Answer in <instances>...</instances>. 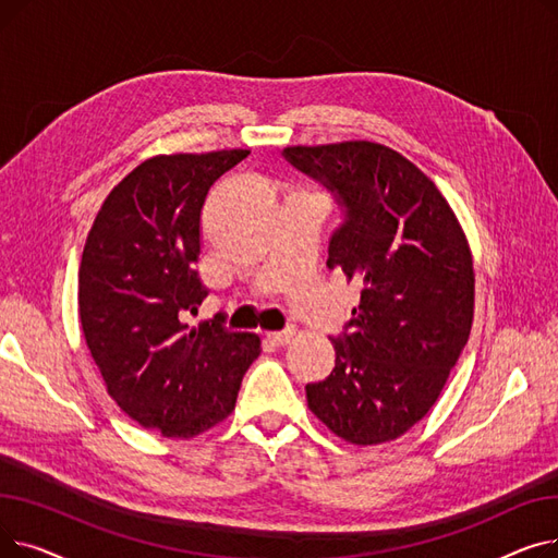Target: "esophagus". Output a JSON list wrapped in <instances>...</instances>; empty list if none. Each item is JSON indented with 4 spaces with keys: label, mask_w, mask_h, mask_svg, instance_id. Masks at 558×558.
Instances as JSON below:
<instances>
[{
    "label": "esophagus",
    "mask_w": 558,
    "mask_h": 558,
    "mask_svg": "<svg viewBox=\"0 0 558 558\" xmlns=\"http://www.w3.org/2000/svg\"><path fill=\"white\" fill-rule=\"evenodd\" d=\"M296 337V332L294 330H284V332H269L267 335V339L271 341V343H276V345H287L291 339Z\"/></svg>",
    "instance_id": "obj_1"
}]
</instances>
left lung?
I'll use <instances>...</instances> for the list:
<instances>
[{"label":"left lung","instance_id":"8db88e82","mask_svg":"<svg viewBox=\"0 0 558 558\" xmlns=\"http://www.w3.org/2000/svg\"><path fill=\"white\" fill-rule=\"evenodd\" d=\"M284 156L345 205L328 269L360 287L335 368L307 385L310 412L353 446L412 429L441 396L473 328L475 271L465 232L429 175L391 146L348 140Z\"/></svg>","mask_w":558,"mask_h":558}]
</instances>
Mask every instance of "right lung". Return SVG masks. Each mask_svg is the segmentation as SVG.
<instances>
[{
  "label": "right lung",
  "mask_w": 558,
  "mask_h": 558,
  "mask_svg": "<svg viewBox=\"0 0 558 558\" xmlns=\"http://www.w3.org/2000/svg\"><path fill=\"white\" fill-rule=\"evenodd\" d=\"M248 149L160 154L117 183L87 232L78 316L108 396L167 438H194L226 421L259 337L219 320L190 326L208 296L196 262L210 185Z\"/></svg>",
  "instance_id": "add662e5"
}]
</instances>
